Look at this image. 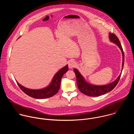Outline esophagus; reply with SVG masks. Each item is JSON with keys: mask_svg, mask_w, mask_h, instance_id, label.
<instances>
[{"mask_svg": "<svg viewBox=\"0 0 134 134\" xmlns=\"http://www.w3.org/2000/svg\"><path fill=\"white\" fill-rule=\"evenodd\" d=\"M76 65V63L74 61L71 60L70 61V62L69 63V68L70 69H73V68H74L75 66Z\"/></svg>", "mask_w": 134, "mask_h": 134, "instance_id": "1", "label": "esophagus"}]
</instances>
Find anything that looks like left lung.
I'll return each instance as SVG.
<instances>
[{"instance_id": "8db88e82", "label": "left lung", "mask_w": 134, "mask_h": 134, "mask_svg": "<svg viewBox=\"0 0 134 134\" xmlns=\"http://www.w3.org/2000/svg\"><path fill=\"white\" fill-rule=\"evenodd\" d=\"M109 38L110 42L115 43V44H116L119 47V48L120 49L122 52V66L121 72L114 81L106 85L98 86V85H94L91 84L88 82L87 81H86L85 78L82 76V75L80 74L79 71L77 69L74 68V72H75L76 76L77 84L78 88L81 92H82L83 94L86 96H99L105 94L111 91L112 90H113V89L115 88V87L116 86L120 78L121 73L122 72V70L123 69L124 62V52L119 40L115 34L109 33Z\"/></svg>"}]
</instances>
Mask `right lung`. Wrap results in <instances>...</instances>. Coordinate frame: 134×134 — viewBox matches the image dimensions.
I'll return each instance as SVG.
<instances>
[{
	"mask_svg": "<svg viewBox=\"0 0 134 134\" xmlns=\"http://www.w3.org/2000/svg\"><path fill=\"white\" fill-rule=\"evenodd\" d=\"M68 71V65L59 70L53 77L51 83L46 87L40 89H31L24 87L17 82L19 88L26 94L32 97L43 99L55 95L59 90L61 80L63 75Z\"/></svg>",
	"mask_w": 134,
	"mask_h": 134,
	"instance_id": "right-lung-1",
	"label": "right lung"
}]
</instances>
